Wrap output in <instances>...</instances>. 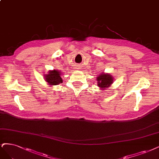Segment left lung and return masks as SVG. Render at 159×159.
I'll return each mask as SVG.
<instances>
[{
    "instance_id": "8db88e82",
    "label": "left lung",
    "mask_w": 159,
    "mask_h": 159,
    "mask_svg": "<svg viewBox=\"0 0 159 159\" xmlns=\"http://www.w3.org/2000/svg\"><path fill=\"white\" fill-rule=\"evenodd\" d=\"M97 80L98 86L101 87L102 89H105L107 87H110L113 82V78L111 75L108 74H102L99 75L98 76Z\"/></svg>"
}]
</instances>
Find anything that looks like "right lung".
<instances>
[{"instance_id": "right-lung-1", "label": "right lung", "mask_w": 159, "mask_h": 159, "mask_svg": "<svg viewBox=\"0 0 159 159\" xmlns=\"http://www.w3.org/2000/svg\"><path fill=\"white\" fill-rule=\"evenodd\" d=\"M61 72L58 70H54L50 71L47 75L45 76V81L51 85H57L59 84L62 83V79L61 77Z\"/></svg>"}]
</instances>
